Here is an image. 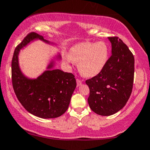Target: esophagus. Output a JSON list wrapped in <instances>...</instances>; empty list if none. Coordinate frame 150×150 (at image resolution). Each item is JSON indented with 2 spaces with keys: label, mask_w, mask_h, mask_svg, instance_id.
<instances>
[{
  "label": "esophagus",
  "mask_w": 150,
  "mask_h": 150,
  "mask_svg": "<svg viewBox=\"0 0 150 150\" xmlns=\"http://www.w3.org/2000/svg\"><path fill=\"white\" fill-rule=\"evenodd\" d=\"M76 82H77V87H80V86L82 85V81H81L80 80H79V79H77Z\"/></svg>",
  "instance_id": "obj_1"
}]
</instances>
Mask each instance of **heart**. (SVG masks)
I'll return each instance as SVG.
<instances>
[{
	"label": "heart",
	"mask_w": 150,
	"mask_h": 150,
	"mask_svg": "<svg viewBox=\"0 0 150 150\" xmlns=\"http://www.w3.org/2000/svg\"><path fill=\"white\" fill-rule=\"evenodd\" d=\"M68 62H78V69L86 77H94L102 70L108 58V47L104 42L81 43L70 49L65 55Z\"/></svg>",
	"instance_id": "heart-1"
}]
</instances>
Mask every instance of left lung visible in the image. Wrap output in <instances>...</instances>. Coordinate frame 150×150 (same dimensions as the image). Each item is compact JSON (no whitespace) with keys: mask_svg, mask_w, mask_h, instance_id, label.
<instances>
[{"mask_svg":"<svg viewBox=\"0 0 150 150\" xmlns=\"http://www.w3.org/2000/svg\"><path fill=\"white\" fill-rule=\"evenodd\" d=\"M111 56L102 70L86 80L89 88L88 104L98 115L108 116L122 109L131 94L134 79V56L118 37H108Z\"/></svg>","mask_w":150,"mask_h":150,"instance_id":"left-lung-1","label":"left lung"}]
</instances>
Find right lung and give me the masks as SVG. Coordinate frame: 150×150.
Listing matches in <instances>:
<instances>
[{
	"label": "right lung",
	"instance_id": "1",
	"mask_svg": "<svg viewBox=\"0 0 150 150\" xmlns=\"http://www.w3.org/2000/svg\"><path fill=\"white\" fill-rule=\"evenodd\" d=\"M34 40L56 45L35 32H31L23 39L15 48L12 60L13 89L19 101L28 112L42 118H57L68 108L76 80L72 73L54 68L56 61L61 59L58 53L51 59L46 70L37 78L24 75L19 64V53Z\"/></svg>",
	"mask_w": 150,
	"mask_h": 150
}]
</instances>
